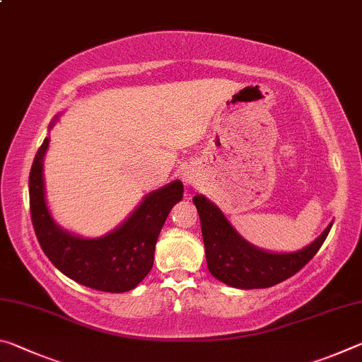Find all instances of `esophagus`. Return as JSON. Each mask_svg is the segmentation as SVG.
I'll use <instances>...</instances> for the list:
<instances>
[{
    "label": "esophagus",
    "mask_w": 362,
    "mask_h": 362,
    "mask_svg": "<svg viewBox=\"0 0 362 362\" xmlns=\"http://www.w3.org/2000/svg\"><path fill=\"white\" fill-rule=\"evenodd\" d=\"M183 180H185L187 185H192V187L198 185V177H196V175L192 174V173H188V170H187L185 174H183Z\"/></svg>",
    "instance_id": "obj_1"
}]
</instances>
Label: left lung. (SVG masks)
Instances as JSON below:
<instances>
[{"label":"left lung","instance_id":"obj_1","mask_svg":"<svg viewBox=\"0 0 362 362\" xmlns=\"http://www.w3.org/2000/svg\"><path fill=\"white\" fill-rule=\"evenodd\" d=\"M203 231L207 268L214 278L236 289H265L300 272L326 241L332 222L316 240L297 252H268L252 246L238 233L218 207L203 194H196Z\"/></svg>","mask_w":362,"mask_h":362}]
</instances>
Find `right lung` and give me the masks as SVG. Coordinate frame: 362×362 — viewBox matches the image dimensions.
I'll use <instances>...</instances> for the list:
<instances>
[{
	"mask_svg": "<svg viewBox=\"0 0 362 362\" xmlns=\"http://www.w3.org/2000/svg\"><path fill=\"white\" fill-rule=\"evenodd\" d=\"M47 146L49 137L36 151L28 179L30 212L42 252L65 276L90 289L116 293L134 289L150 273L159 231L183 198V183L174 180L148 193L118 228L89 240L62 230L51 216L42 175Z\"/></svg>",
	"mask_w": 362,
	"mask_h": 362,
	"instance_id": "obj_1",
	"label": "right lung"
}]
</instances>
